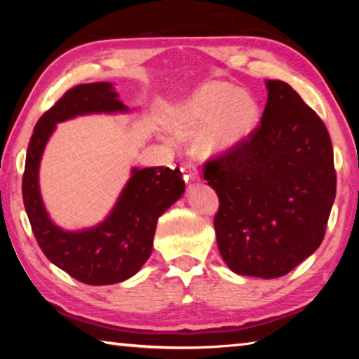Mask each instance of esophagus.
Returning <instances> with one entry per match:
<instances>
[{
	"label": "esophagus",
	"mask_w": 359,
	"mask_h": 359,
	"mask_svg": "<svg viewBox=\"0 0 359 359\" xmlns=\"http://www.w3.org/2000/svg\"><path fill=\"white\" fill-rule=\"evenodd\" d=\"M184 179L187 182H196L199 179L198 169L193 165H184Z\"/></svg>",
	"instance_id": "obj_1"
}]
</instances>
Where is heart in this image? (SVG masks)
Segmentation results:
<instances>
[{
  "mask_svg": "<svg viewBox=\"0 0 359 359\" xmlns=\"http://www.w3.org/2000/svg\"><path fill=\"white\" fill-rule=\"evenodd\" d=\"M259 107L250 95L226 82H209L180 107L171 121L179 137H193L194 149L204 158L228 155L253 135Z\"/></svg>",
  "mask_w": 359,
  "mask_h": 359,
  "instance_id": "1",
  "label": "heart"
}]
</instances>
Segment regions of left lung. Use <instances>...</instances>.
I'll use <instances>...</instances> for the list:
<instances>
[{"mask_svg": "<svg viewBox=\"0 0 359 359\" xmlns=\"http://www.w3.org/2000/svg\"><path fill=\"white\" fill-rule=\"evenodd\" d=\"M261 125L228 155L205 163L220 199L218 250L236 274L277 278L320 247L336 198L332 144L287 82L266 81Z\"/></svg>", "mask_w": 359, "mask_h": 359, "instance_id": "8db88e82", "label": "left lung"}]
</instances>
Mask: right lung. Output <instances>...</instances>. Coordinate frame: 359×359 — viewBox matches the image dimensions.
<instances>
[{"label":"right lung","instance_id":"obj_1","mask_svg":"<svg viewBox=\"0 0 359 359\" xmlns=\"http://www.w3.org/2000/svg\"><path fill=\"white\" fill-rule=\"evenodd\" d=\"M130 111L111 82L81 83L42 115L29 139L22 194L34 238L48 261L87 285L118 283L141 269L154 248L158 218L184 194L185 182L179 168H133L104 220L92 228L68 231L52 222L42 201V154L57 123L79 115Z\"/></svg>","mask_w":359,"mask_h":359}]
</instances>
